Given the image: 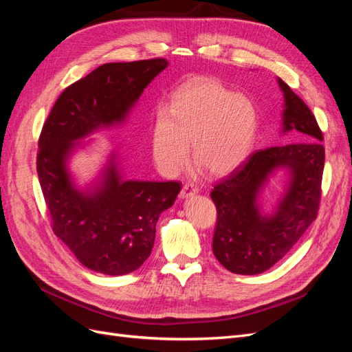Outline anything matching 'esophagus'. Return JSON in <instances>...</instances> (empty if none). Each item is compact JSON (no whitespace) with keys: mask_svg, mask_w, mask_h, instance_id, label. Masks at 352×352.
<instances>
[{"mask_svg":"<svg viewBox=\"0 0 352 352\" xmlns=\"http://www.w3.org/2000/svg\"><path fill=\"white\" fill-rule=\"evenodd\" d=\"M198 194V188L194 184H185L182 190H180V198H188Z\"/></svg>","mask_w":352,"mask_h":352,"instance_id":"esophagus-1","label":"esophagus"}]
</instances>
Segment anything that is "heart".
<instances>
[{
    "label": "heart",
    "mask_w": 352,
    "mask_h": 352,
    "mask_svg": "<svg viewBox=\"0 0 352 352\" xmlns=\"http://www.w3.org/2000/svg\"><path fill=\"white\" fill-rule=\"evenodd\" d=\"M257 131L254 105L212 78L190 79L177 88L167 109L160 105L150 131L151 155L164 175L189 162L211 176H225L248 157Z\"/></svg>",
    "instance_id": "obj_1"
}]
</instances>
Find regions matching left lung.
Here are the masks:
<instances>
[{
    "label": "left lung",
    "mask_w": 352,
    "mask_h": 352,
    "mask_svg": "<svg viewBox=\"0 0 352 352\" xmlns=\"http://www.w3.org/2000/svg\"><path fill=\"white\" fill-rule=\"evenodd\" d=\"M278 82L285 97L283 132L311 138L252 153L211 190L217 208L212 252L223 267L236 274L263 273L283 258L316 220L320 204L323 133L307 104L282 79ZM278 168L290 172V185L272 214L261 215L258 194Z\"/></svg>",
    "instance_id": "obj_1"
}]
</instances>
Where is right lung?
I'll use <instances>...</instances> for the list:
<instances>
[{"label":"right lung","instance_id":"1","mask_svg":"<svg viewBox=\"0 0 352 352\" xmlns=\"http://www.w3.org/2000/svg\"><path fill=\"white\" fill-rule=\"evenodd\" d=\"M166 58L107 63L72 83L42 126L36 172L52 232L85 267L119 276L150 257L160 214L173 206L180 184L124 180L114 155L92 190H79L67 162L80 142L104 126L122 123Z\"/></svg>","mask_w":352,"mask_h":352}]
</instances>
